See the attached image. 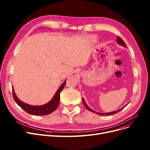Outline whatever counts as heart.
Wrapping results in <instances>:
<instances>
[{"label": "heart", "mask_w": 150, "mask_h": 150, "mask_svg": "<svg viewBox=\"0 0 150 150\" xmlns=\"http://www.w3.org/2000/svg\"><path fill=\"white\" fill-rule=\"evenodd\" d=\"M89 38H90L91 39H92V40H93V39H96V37H94V36H91V37H89Z\"/></svg>", "instance_id": "heart-1"}]
</instances>
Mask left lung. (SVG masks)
Returning <instances> with one entry per match:
<instances>
[{"instance_id": "8db88e82", "label": "left lung", "mask_w": 150, "mask_h": 150, "mask_svg": "<svg viewBox=\"0 0 150 150\" xmlns=\"http://www.w3.org/2000/svg\"><path fill=\"white\" fill-rule=\"evenodd\" d=\"M117 43L119 44H120V45H122V46H123V47H125V48H127V45H126V44L124 42V41L122 40V39L119 37V36H117ZM82 100H83V104H84V106L87 108L89 111H91V112H93V113H96V114H98V115H112V114H116V113H117L118 112H119V111H120L121 110H122L125 106H127V105L129 103H128V104H127L125 106H123V108H122L121 109H119V110H117V111H113V112H105V113H101V112H96V111H93V110H92V109H91L88 105H87V104L86 103V102H85V101H84V100L83 99V98H82Z\"/></svg>"}]
</instances>
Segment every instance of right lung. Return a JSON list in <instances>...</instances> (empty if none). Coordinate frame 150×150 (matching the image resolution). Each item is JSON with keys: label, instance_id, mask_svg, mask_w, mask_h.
I'll return each instance as SVG.
<instances>
[{"label": "right lung", "instance_id": "right-lung-1", "mask_svg": "<svg viewBox=\"0 0 150 150\" xmlns=\"http://www.w3.org/2000/svg\"><path fill=\"white\" fill-rule=\"evenodd\" d=\"M66 80L61 84V86L59 88V89L57 91L56 93L54 94V96L52 98V100L50 101H49L47 103L43 105H30L28 104L24 103V102L21 101L17 97L16 94L15 93L13 87H12L13 98L14 101L16 102V103L28 114L35 115H44L49 114L53 112L54 110L58 108L60 100V92L62 91L63 89H64V86L66 84Z\"/></svg>", "mask_w": 150, "mask_h": 150}]
</instances>
